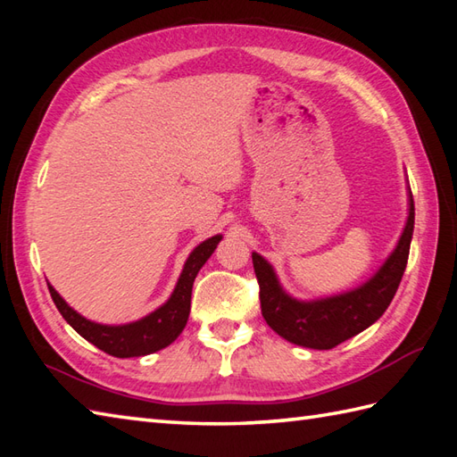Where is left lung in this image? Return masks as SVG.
<instances>
[{
	"mask_svg": "<svg viewBox=\"0 0 457 457\" xmlns=\"http://www.w3.org/2000/svg\"><path fill=\"white\" fill-rule=\"evenodd\" d=\"M412 229L414 202L411 194L409 221H406L399 245L386 259V263L378 269V273L352 293L316 300V303H298L287 296L278 287L270 265L263 257L253 253L261 314L265 322L280 337L312 349H332L363 332L383 316L401 285L406 263H409Z\"/></svg>",
	"mask_w": 457,
	"mask_h": 457,
	"instance_id": "left-lung-1",
	"label": "left lung"
}]
</instances>
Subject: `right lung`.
<instances>
[{"instance_id": "obj_1", "label": "right lung", "mask_w": 457, "mask_h": 457, "mask_svg": "<svg viewBox=\"0 0 457 457\" xmlns=\"http://www.w3.org/2000/svg\"><path fill=\"white\" fill-rule=\"evenodd\" d=\"M220 239L221 236H213L192 251L187 265H184L177 288H174L172 296L169 298V303L162 304L159 310H154L153 314L145 316L139 322L125 326L94 324L90 320L82 318L79 312H74L51 285H48V293H51L58 312L62 314L66 322L84 339H88L90 344L100 347L102 352L113 357L149 355L172 344L174 339L180 336L184 326H187L190 314L194 278H196L202 265L206 263L208 257L213 253V249L220 244Z\"/></svg>"}]
</instances>
